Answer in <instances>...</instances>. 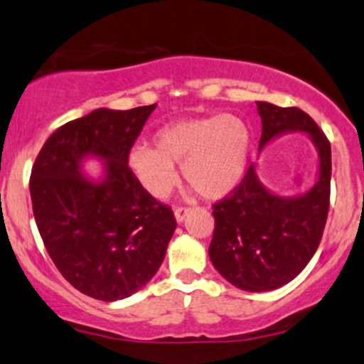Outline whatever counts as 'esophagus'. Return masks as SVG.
Returning a JSON list of instances; mask_svg holds the SVG:
<instances>
[{"mask_svg":"<svg viewBox=\"0 0 364 364\" xmlns=\"http://www.w3.org/2000/svg\"><path fill=\"white\" fill-rule=\"evenodd\" d=\"M188 212H191L188 207H176V210H173V215H176V220L178 224L183 223V219H186Z\"/></svg>","mask_w":364,"mask_h":364,"instance_id":"1","label":"esophagus"}]
</instances>
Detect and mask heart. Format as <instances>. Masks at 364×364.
<instances>
[{
    "mask_svg": "<svg viewBox=\"0 0 364 364\" xmlns=\"http://www.w3.org/2000/svg\"><path fill=\"white\" fill-rule=\"evenodd\" d=\"M155 147H132L129 165L155 199L167 197L178 181L182 165L186 181L207 199H220L234 191L247 168L251 134L235 115L178 120L155 134Z\"/></svg>",
    "mask_w": 364,
    "mask_h": 364,
    "instance_id": "obj_1",
    "label": "heart"
}]
</instances>
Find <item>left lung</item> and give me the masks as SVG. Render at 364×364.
Returning a JSON list of instances; mask_svg holds the SVG:
<instances>
[{"mask_svg":"<svg viewBox=\"0 0 364 364\" xmlns=\"http://www.w3.org/2000/svg\"><path fill=\"white\" fill-rule=\"evenodd\" d=\"M262 122L259 150L277 136L303 132L318 150V181L299 196H277L264 187L256 165L224 200L214 205L215 229L209 257L219 274L244 291H272L308 266L323 237L329 210L331 145L299 108L256 102Z\"/></svg>","mask_w":364,"mask_h":364,"instance_id":"obj_1","label":"left lung"}]
</instances>
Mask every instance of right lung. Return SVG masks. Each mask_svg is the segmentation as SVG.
<instances>
[{
	"instance_id": "right-lung-1",
	"label": "right lung",
	"mask_w": 364,
	"mask_h": 364,
	"mask_svg": "<svg viewBox=\"0 0 364 364\" xmlns=\"http://www.w3.org/2000/svg\"><path fill=\"white\" fill-rule=\"evenodd\" d=\"M157 103L132 110L97 108L55 130L30 178L33 214L51 261L83 294L125 299L162 264L177 224L129 168L132 145ZM104 165L100 178L87 159Z\"/></svg>"
}]
</instances>
